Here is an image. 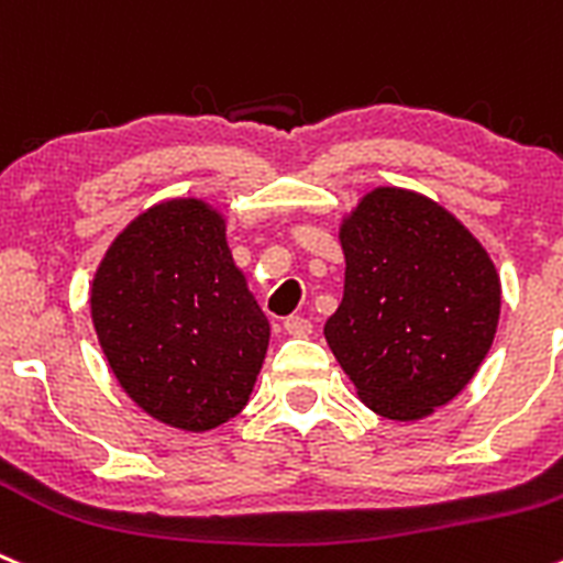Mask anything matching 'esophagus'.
Masks as SVG:
<instances>
[{
    "instance_id": "1",
    "label": "esophagus",
    "mask_w": 563,
    "mask_h": 563,
    "mask_svg": "<svg viewBox=\"0 0 563 563\" xmlns=\"http://www.w3.org/2000/svg\"><path fill=\"white\" fill-rule=\"evenodd\" d=\"M283 328H286V333L294 335V339H306V335L313 333V324L302 317H288L286 322H283Z\"/></svg>"
}]
</instances>
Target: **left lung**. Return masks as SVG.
<instances>
[{
	"instance_id": "obj_1",
	"label": "left lung",
	"mask_w": 563,
	"mask_h": 563,
	"mask_svg": "<svg viewBox=\"0 0 563 563\" xmlns=\"http://www.w3.org/2000/svg\"><path fill=\"white\" fill-rule=\"evenodd\" d=\"M344 297L324 339L358 400L394 422L448 406L500 322V275L444 205L377 186L339 224Z\"/></svg>"
}]
</instances>
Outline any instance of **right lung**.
Instances as JSON below:
<instances>
[{
    "mask_svg": "<svg viewBox=\"0 0 563 563\" xmlns=\"http://www.w3.org/2000/svg\"><path fill=\"white\" fill-rule=\"evenodd\" d=\"M91 319L124 394L186 433L244 411L272 330L224 213L197 197L163 199L115 235L93 272Z\"/></svg>",
    "mask_w": 563,
    "mask_h": 563,
    "instance_id": "add662e5",
    "label": "right lung"
}]
</instances>
